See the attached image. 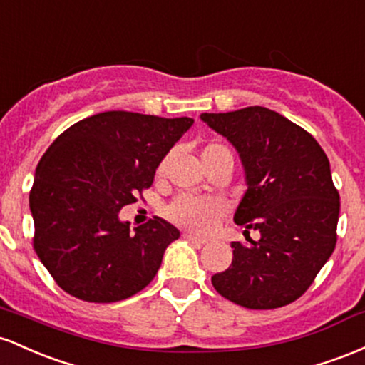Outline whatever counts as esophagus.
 <instances>
[{"label": "esophagus", "mask_w": 365, "mask_h": 365, "mask_svg": "<svg viewBox=\"0 0 365 365\" xmlns=\"http://www.w3.org/2000/svg\"><path fill=\"white\" fill-rule=\"evenodd\" d=\"M182 236L186 237L187 241H191V243H198V245H207V243H208V240H205V237H200V236L191 235V232H184Z\"/></svg>", "instance_id": "1"}]
</instances>
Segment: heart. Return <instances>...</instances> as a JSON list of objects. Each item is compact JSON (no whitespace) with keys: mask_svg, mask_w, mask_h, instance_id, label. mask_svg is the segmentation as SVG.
Masks as SVG:
<instances>
[{"mask_svg":"<svg viewBox=\"0 0 365 365\" xmlns=\"http://www.w3.org/2000/svg\"><path fill=\"white\" fill-rule=\"evenodd\" d=\"M219 158H232L231 151L220 143H210L202 150V160L205 165L219 160ZM165 165L162 163L160 170ZM222 215V205L214 198H196V196L182 195L175 198L167 208V217L178 226L193 229V231H208Z\"/></svg>","mask_w":365,"mask_h":365,"instance_id":"1","label":"heart"}]
</instances>
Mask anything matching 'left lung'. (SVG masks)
Listing matches in <instances>:
<instances>
[{"label":"left lung","mask_w":365,"mask_h":365,"mask_svg":"<svg viewBox=\"0 0 365 365\" xmlns=\"http://www.w3.org/2000/svg\"><path fill=\"white\" fill-rule=\"evenodd\" d=\"M200 118L235 146L247 191L235 222L261 240L232 241V262L212 276L217 293L253 310L288 305L307 292L336 245L339 195L319 143L281 113L247 106Z\"/></svg>","instance_id":"8db88e82"}]
</instances>
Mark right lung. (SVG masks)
Listing matches in <instances>:
<instances>
[{
	"instance_id": "add662e5",
	"label": "right lung",
	"mask_w": 365,
	"mask_h": 365,
	"mask_svg": "<svg viewBox=\"0 0 365 365\" xmlns=\"http://www.w3.org/2000/svg\"><path fill=\"white\" fill-rule=\"evenodd\" d=\"M193 122L113 110L77 122L53 141L36 167L29 207L36 253L63 292L110 304L150 284L181 232L160 217L130 231L118 212L151 186Z\"/></svg>"
}]
</instances>
